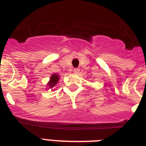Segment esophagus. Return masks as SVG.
<instances>
[{
    "instance_id": "obj_1",
    "label": "esophagus",
    "mask_w": 146,
    "mask_h": 146,
    "mask_svg": "<svg viewBox=\"0 0 146 146\" xmlns=\"http://www.w3.org/2000/svg\"><path fill=\"white\" fill-rule=\"evenodd\" d=\"M74 73H76V74H77V73H79V72H80V69H79V68H74Z\"/></svg>"
}]
</instances>
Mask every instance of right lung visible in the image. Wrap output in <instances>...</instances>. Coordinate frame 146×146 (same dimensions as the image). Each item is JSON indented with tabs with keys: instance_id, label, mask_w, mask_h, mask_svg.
I'll return each mask as SVG.
<instances>
[{
	"instance_id": "obj_1",
	"label": "right lung",
	"mask_w": 146,
	"mask_h": 146,
	"mask_svg": "<svg viewBox=\"0 0 146 146\" xmlns=\"http://www.w3.org/2000/svg\"><path fill=\"white\" fill-rule=\"evenodd\" d=\"M58 80H59V77L58 76V74H52V75L51 76V77H50V81L48 83L49 88L54 87Z\"/></svg>"
}]
</instances>
